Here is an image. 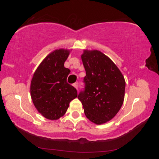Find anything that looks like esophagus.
I'll list each match as a JSON object with an SVG mask.
<instances>
[{
  "label": "esophagus",
  "instance_id": "esophagus-1",
  "mask_svg": "<svg viewBox=\"0 0 159 159\" xmlns=\"http://www.w3.org/2000/svg\"><path fill=\"white\" fill-rule=\"evenodd\" d=\"M73 85H74V87L75 88H76V89H78V88H79V83H74Z\"/></svg>",
  "mask_w": 159,
  "mask_h": 159
}]
</instances>
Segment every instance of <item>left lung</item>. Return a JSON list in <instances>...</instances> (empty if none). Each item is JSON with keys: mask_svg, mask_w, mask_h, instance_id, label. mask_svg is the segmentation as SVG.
<instances>
[{"mask_svg": "<svg viewBox=\"0 0 159 159\" xmlns=\"http://www.w3.org/2000/svg\"><path fill=\"white\" fill-rule=\"evenodd\" d=\"M86 76L78 98L91 122L101 125L111 120L122 107L125 81L116 65L99 50H85L81 55Z\"/></svg>", "mask_w": 159, "mask_h": 159, "instance_id": "left-lung-1", "label": "left lung"}]
</instances>
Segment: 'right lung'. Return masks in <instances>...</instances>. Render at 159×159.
<instances>
[{
	"label": "right lung",
	"mask_w": 159,
	"mask_h": 159,
	"mask_svg": "<svg viewBox=\"0 0 159 159\" xmlns=\"http://www.w3.org/2000/svg\"><path fill=\"white\" fill-rule=\"evenodd\" d=\"M69 53L65 49L54 50L38 66L31 79L32 101L48 119L57 120L64 116L70 102L78 96L76 88L66 81L70 70L64 64Z\"/></svg>",
	"instance_id": "add662e5"
}]
</instances>
